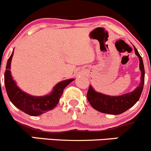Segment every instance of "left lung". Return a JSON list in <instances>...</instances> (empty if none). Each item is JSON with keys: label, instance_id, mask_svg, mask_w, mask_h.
<instances>
[{"label": "left lung", "instance_id": "1", "mask_svg": "<svg viewBox=\"0 0 151 151\" xmlns=\"http://www.w3.org/2000/svg\"><path fill=\"white\" fill-rule=\"evenodd\" d=\"M134 51L139 59V69L141 70V81L133 92L120 96H110L96 92L89 86L87 92V100L90 105L97 111L110 114H120L132 107L139 99L145 82V68L143 61L135 47Z\"/></svg>", "mask_w": 151, "mask_h": 151}]
</instances>
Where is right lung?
<instances>
[{
  "label": "right lung",
  "mask_w": 151,
  "mask_h": 151,
  "mask_svg": "<svg viewBox=\"0 0 151 151\" xmlns=\"http://www.w3.org/2000/svg\"><path fill=\"white\" fill-rule=\"evenodd\" d=\"M13 54L14 50L7 61L4 73L6 90L11 102L19 109L31 116H39L54 109L59 103L65 88L74 79H67L60 81L53 87V90L49 95L40 97L28 95L17 86L12 77L10 68Z\"/></svg>",
  "instance_id": "obj_1"
}]
</instances>
